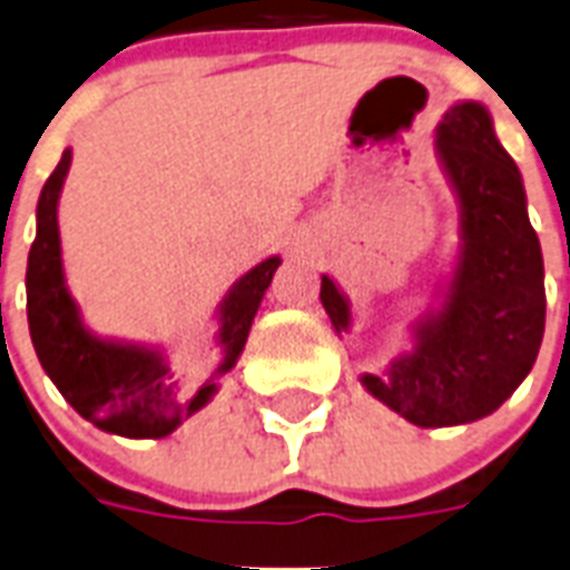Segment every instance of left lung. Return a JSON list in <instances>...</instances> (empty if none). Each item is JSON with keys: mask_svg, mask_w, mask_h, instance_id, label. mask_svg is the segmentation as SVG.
I'll return each mask as SVG.
<instances>
[{"mask_svg": "<svg viewBox=\"0 0 570 570\" xmlns=\"http://www.w3.org/2000/svg\"><path fill=\"white\" fill-rule=\"evenodd\" d=\"M436 157L460 202V252L436 307L413 322V348L383 374H363L368 395L415 428H453L492 415L521 386L544 336V261L515 160L480 101H456L436 128ZM336 333L351 304L322 275Z\"/></svg>", "mask_w": 570, "mask_h": 570, "instance_id": "1", "label": "left lung"}]
</instances>
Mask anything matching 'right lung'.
<instances>
[{
    "instance_id": "add662e5",
    "label": "right lung",
    "mask_w": 570,
    "mask_h": 570,
    "mask_svg": "<svg viewBox=\"0 0 570 570\" xmlns=\"http://www.w3.org/2000/svg\"><path fill=\"white\" fill-rule=\"evenodd\" d=\"M69 164L72 149H63L37 202V237L26 269V309L37 360L69 406L99 430L125 439H164L207 406L219 392L222 374L237 365L281 257L257 263L230 286L216 309L219 365L198 390L184 386L155 345L96 336L69 295L58 230V198Z\"/></svg>"
}]
</instances>
